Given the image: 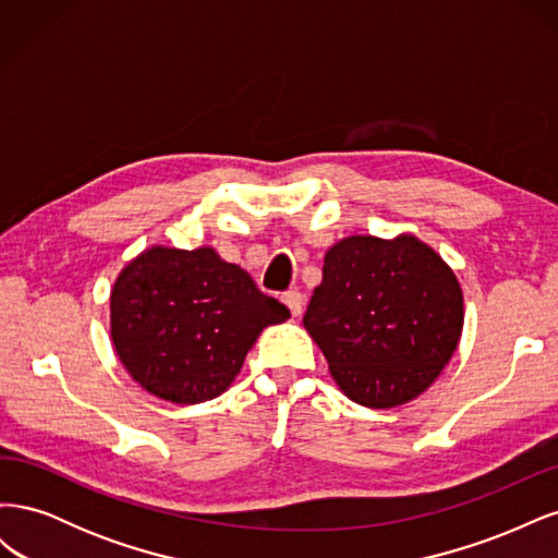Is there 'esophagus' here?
Returning <instances> with one entry per match:
<instances>
[{
    "mask_svg": "<svg viewBox=\"0 0 558 558\" xmlns=\"http://www.w3.org/2000/svg\"><path fill=\"white\" fill-rule=\"evenodd\" d=\"M281 300H283V305L291 310L293 316H300V314H302V307H305V298H302L300 291H286Z\"/></svg>",
    "mask_w": 558,
    "mask_h": 558,
    "instance_id": "obj_1",
    "label": "esophagus"
}]
</instances>
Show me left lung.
<instances>
[{
  "label": "left lung",
  "instance_id": "obj_1",
  "mask_svg": "<svg viewBox=\"0 0 558 558\" xmlns=\"http://www.w3.org/2000/svg\"><path fill=\"white\" fill-rule=\"evenodd\" d=\"M302 324L349 400L391 410L424 393L451 361L463 293L414 234H353L328 248Z\"/></svg>",
  "mask_w": 558,
  "mask_h": 558
}]
</instances>
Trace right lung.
<instances>
[{"label": "right lung", "mask_w": 558, "mask_h": 558, "mask_svg": "<svg viewBox=\"0 0 558 558\" xmlns=\"http://www.w3.org/2000/svg\"><path fill=\"white\" fill-rule=\"evenodd\" d=\"M291 312L211 246H150L111 289V342L150 396L197 404L240 375L263 328Z\"/></svg>", "instance_id": "add662e5"}]
</instances>
